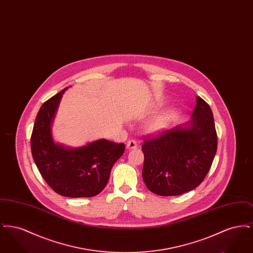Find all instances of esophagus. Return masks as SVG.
I'll return each instance as SVG.
<instances>
[{"label":"esophagus","mask_w":253,"mask_h":253,"mask_svg":"<svg viewBox=\"0 0 253 253\" xmlns=\"http://www.w3.org/2000/svg\"><path fill=\"white\" fill-rule=\"evenodd\" d=\"M136 148H137V142L135 140H129L127 142V149L128 150L131 151V150H134Z\"/></svg>","instance_id":"34e87169"}]
</instances>
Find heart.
Masks as SVG:
<instances>
[{
    "label": "heart",
    "instance_id": "obj_1",
    "mask_svg": "<svg viewBox=\"0 0 253 253\" xmlns=\"http://www.w3.org/2000/svg\"><path fill=\"white\" fill-rule=\"evenodd\" d=\"M170 117L171 114L169 111L157 114L145 123V132L150 135L159 134L168 127L169 123L170 121Z\"/></svg>",
    "mask_w": 253,
    "mask_h": 253
}]
</instances>
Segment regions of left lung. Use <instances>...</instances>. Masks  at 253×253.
I'll list each match as a JSON object with an SVG mask.
<instances>
[{
    "mask_svg": "<svg viewBox=\"0 0 253 253\" xmlns=\"http://www.w3.org/2000/svg\"><path fill=\"white\" fill-rule=\"evenodd\" d=\"M146 187L161 196L180 195L196 188L211 169L217 150L213 115L196 96L191 120L142 146Z\"/></svg>",
    "mask_w": 253,
    "mask_h": 253,
    "instance_id": "8db88e82",
    "label": "left lung"
}]
</instances>
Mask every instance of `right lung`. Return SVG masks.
Wrapping results in <instances>:
<instances>
[{"instance_id":"1","label":"right lung","mask_w":253,"mask_h":253,"mask_svg":"<svg viewBox=\"0 0 253 253\" xmlns=\"http://www.w3.org/2000/svg\"><path fill=\"white\" fill-rule=\"evenodd\" d=\"M45 101L36 117L31 135V152L42 176L62 196L92 197L106 186L113 165L123 155L125 145L99 138L80 147L55 141L52 125L62 94Z\"/></svg>"}]
</instances>
